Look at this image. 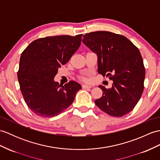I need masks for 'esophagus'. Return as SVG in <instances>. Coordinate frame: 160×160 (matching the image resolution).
Listing matches in <instances>:
<instances>
[{
    "label": "esophagus",
    "mask_w": 160,
    "mask_h": 160,
    "mask_svg": "<svg viewBox=\"0 0 160 160\" xmlns=\"http://www.w3.org/2000/svg\"><path fill=\"white\" fill-rule=\"evenodd\" d=\"M82 87L83 89H87V88H91V86H88V85H87V84L82 85Z\"/></svg>",
    "instance_id": "esophagus-1"
}]
</instances>
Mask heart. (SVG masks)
Instances as JSON below:
<instances>
[{
  "mask_svg": "<svg viewBox=\"0 0 160 160\" xmlns=\"http://www.w3.org/2000/svg\"><path fill=\"white\" fill-rule=\"evenodd\" d=\"M78 78H79L80 80H83V81H86V80H87L86 78H85L84 76H79Z\"/></svg>",
  "mask_w": 160,
  "mask_h": 160,
  "instance_id": "obj_1",
  "label": "heart"
}]
</instances>
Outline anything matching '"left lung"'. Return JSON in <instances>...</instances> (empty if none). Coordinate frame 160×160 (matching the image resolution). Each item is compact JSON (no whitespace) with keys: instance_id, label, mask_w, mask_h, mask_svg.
Segmentation results:
<instances>
[{"instance_id":"8db88e82","label":"left lung","mask_w":160,"mask_h":160,"mask_svg":"<svg viewBox=\"0 0 160 160\" xmlns=\"http://www.w3.org/2000/svg\"><path fill=\"white\" fill-rule=\"evenodd\" d=\"M83 38V43L98 54V73L113 81L111 88L99 86L103 95L95 104L112 117L130 112L144 90L145 68L138 48L125 36L109 31L86 33Z\"/></svg>"}]
</instances>
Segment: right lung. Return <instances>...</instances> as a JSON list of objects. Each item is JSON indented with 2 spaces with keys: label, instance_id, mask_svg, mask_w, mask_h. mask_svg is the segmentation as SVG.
<instances>
[{
  "label": "right lung",
  "instance_id": "right-lung-1",
  "mask_svg": "<svg viewBox=\"0 0 160 160\" xmlns=\"http://www.w3.org/2000/svg\"><path fill=\"white\" fill-rule=\"evenodd\" d=\"M82 35L38 39L21 54L18 79L28 108L41 117H53L72 104L82 88L76 82L62 85L54 82L58 69L78 49Z\"/></svg>",
  "mask_w": 160,
  "mask_h": 160
}]
</instances>
